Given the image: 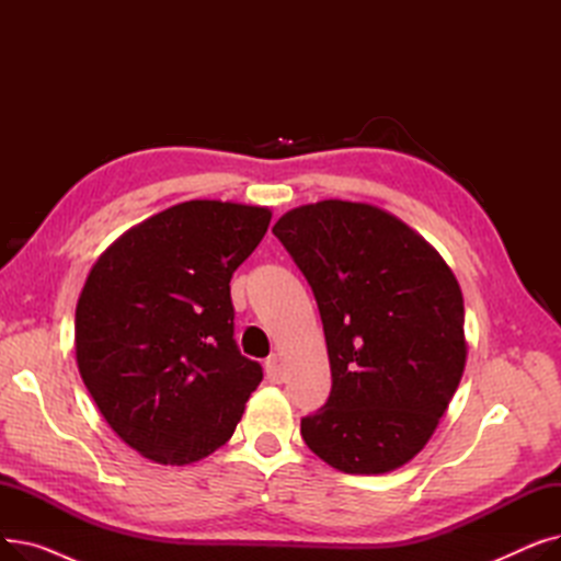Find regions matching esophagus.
Listing matches in <instances>:
<instances>
[{"mask_svg":"<svg viewBox=\"0 0 561 561\" xmlns=\"http://www.w3.org/2000/svg\"><path fill=\"white\" fill-rule=\"evenodd\" d=\"M265 377H268V381H273V385H282L284 381V373H282V364L275 355H271L268 359H265Z\"/></svg>","mask_w":561,"mask_h":561,"instance_id":"obj_1","label":"esophagus"}]
</instances>
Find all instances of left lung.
Returning a JSON list of instances; mask_svg holds the SVG:
<instances>
[{"label": "left lung", "instance_id": "left-lung-1", "mask_svg": "<svg viewBox=\"0 0 561 561\" xmlns=\"http://www.w3.org/2000/svg\"><path fill=\"white\" fill-rule=\"evenodd\" d=\"M273 233L309 282L325 330L332 391L300 423L305 444L352 476L414 459L466 364L461 288L438 252L362 202L293 209Z\"/></svg>", "mask_w": 561, "mask_h": 561}]
</instances>
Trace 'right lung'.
<instances>
[{
	"label": "right lung",
	"instance_id": "1",
	"mask_svg": "<svg viewBox=\"0 0 561 561\" xmlns=\"http://www.w3.org/2000/svg\"><path fill=\"white\" fill-rule=\"evenodd\" d=\"M271 211L191 199L123 233L77 302L75 347L113 432L157 463L184 466L231 438L263 368L233 341L229 282Z\"/></svg>",
	"mask_w": 561,
	"mask_h": 561
}]
</instances>
